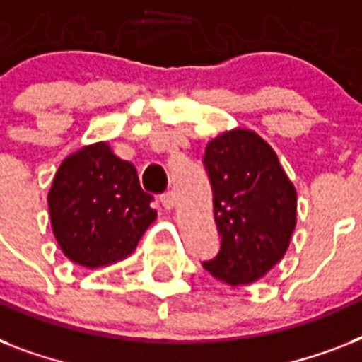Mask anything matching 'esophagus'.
Wrapping results in <instances>:
<instances>
[{"instance_id": "34e87169", "label": "esophagus", "mask_w": 362, "mask_h": 362, "mask_svg": "<svg viewBox=\"0 0 362 362\" xmlns=\"http://www.w3.org/2000/svg\"><path fill=\"white\" fill-rule=\"evenodd\" d=\"M161 204H163L167 210H173L176 204V199H175V193L173 192H167L161 195Z\"/></svg>"}]
</instances>
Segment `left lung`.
<instances>
[{"mask_svg": "<svg viewBox=\"0 0 362 362\" xmlns=\"http://www.w3.org/2000/svg\"><path fill=\"white\" fill-rule=\"evenodd\" d=\"M204 167L221 247L203 267L229 286L253 284L286 255L297 226V189L272 146L252 129L212 139Z\"/></svg>", "mask_w": 362, "mask_h": 362, "instance_id": "8db88e82", "label": "left lung"}]
</instances>
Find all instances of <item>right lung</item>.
I'll use <instances>...</instances> for the list:
<instances>
[{
	"label": "right lung",
	"mask_w": 362,
	"mask_h": 362,
	"mask_svg": "<svg viewBox=\"0 0 362 362\" xmlns=\"http://www.w3.org/2000/svg\"><path fill=\"white\" fill-rule=\"evenodd\" d=\"M150 201L133 163L118 158L109 142H93L56 170L48 192L54 237L73 263L109 267L129 257L158 218Z\"/></svg>",
	"instance_id": "right-lung-1"
}]
</instances>
